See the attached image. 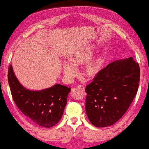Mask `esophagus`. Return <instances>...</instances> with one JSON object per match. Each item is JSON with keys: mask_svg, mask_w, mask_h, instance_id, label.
<instances>
[{"mask_svg": "<svg viewBox=\"0 0 149 149\" xmlns=\"http://www.w3.org/2000/svg\"><path fill=\"white\" fill-rule=\"evenodd\" d=\"M77 89H79V90H81V91H83V92L85 91V88H84V86H77Z\"/></svg>", "mask_w": 149, "mask_h": 149, "instance_id": "esophagus-1", "label": "esophagus"}]
</instances>
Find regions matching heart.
Segmentation results:
<instances>
[{
    "label": "heart",
    "instance_id": "obj_1",
    "mask_svg": "<svg viewBox=\"0 0 149 149\" xmlns=\"http://www.w3.org/2000/svg\"><path fill=\"white\" fill-rule=\"evenodd\" d=\"M94 54V49L91 46H88L83 49L74 51L71 54L69 60L72 63H64L62 66L63 72L65 77L71 79L76 74L77 70L75 67L82 65L88 62L91 59ZM105 58L103 55L88 63L83 70V75L88 79H93L99 74L103 67Z\"/></svg>",
    "mask_w": 149,
    "mask_h": 149
}]
</instances>
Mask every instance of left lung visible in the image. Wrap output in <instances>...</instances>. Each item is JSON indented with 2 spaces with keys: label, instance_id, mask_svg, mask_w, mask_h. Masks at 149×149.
<instances>
[{
  "label": "left lung",
  "instance_id": "8db88e82",
  "mask_svg": "<svg viewBox=\"0 0 149 149\" xmlns=\"http://www.w3.org/2000/svg\"><path fill=\"white\" fill-rule=\"evenodd\" d=\"M139 64L134 58L116 60L102 69L86 86V111L96 127L115 124L136 96L140 82Z\"/></svg>",
  "mask_w": 149,
  "mask_h": 149
}]
</instances>
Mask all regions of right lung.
Returning a JSON list of instances; mask_svg holds the SVG:
<instances>
[{"label":"right lung","instance_id":"right-lung-1","mask_svg":"<svg viewBox=\"0 0 149 149\" xmlns=\"http://www.w3.org/2000/svg\"><path fill=\"white\" fill-rule=\"evenodd\" d=\"M8 82L13 99L23 114L46 128L59 123L66 105L70 88L56 84L44 90H29L17 79L11 65L8 69Z\"/></svg>","mask_w":149,"mask_h":149}]
</instances>
